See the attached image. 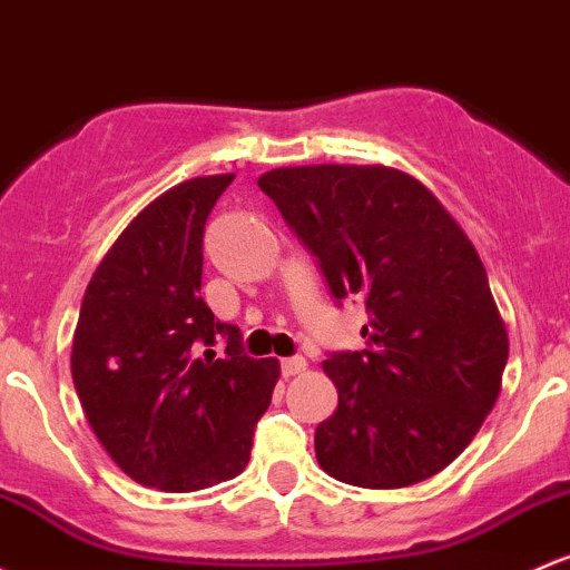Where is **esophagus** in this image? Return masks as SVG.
<instances>
[{
  "label": "esophagus",
  "mask_w": 570,
  "mask_h": 570,
  "mask_svg": "<svg viewBox=\"0 0 570 570\" xmlns=\"http://www.w3.org/2000/svg\"><path fill=\"white\" fill-rule=\"evenodd\" d=\"M305 367H308L305 356H284V360H281V373H284L286 379L297 376V373H303Z\"/></svg>",
  "instance_id": "esophagus-1"
}]
</instances>
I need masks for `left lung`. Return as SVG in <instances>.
Returning a JSON list of instances; mask_svg holds the SVG:
<instances>
[{"instance_id": "left-lung-1", "label": "left lung", "mask_w": 570, "mask_h": 570, "mask_svg": "<svg viewBox=\"0 0 570 570\" xmlns=\"http://www.w3.org/2000/svg\"><path fill=\"white\" fill-rule=\"evenodd\" d=\"M330 292L365 303L362 352H330L337 411L316 428L330 476L397 490L435 476L490 414L509 335L476 248L428 186L381 165L259 178Z\"/></svg>"}]
</instances>
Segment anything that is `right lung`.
<instances>
[{"label":"right lung","instance_id":"1","mask_svg":"<svg viewBox=\"0 0 570 570\" xmlns=\"http://www.w3.org/2000/svg\"><path fill=\"white\" fill-rule=\"evenodd\" d=\"M233 178L154 199L99 262L75 327L72 381L91 430L129 479L165 492L246 468L281 371L243 352L240 330L199 297L205 224Z\"/></svg>","mask_w":570,"mask_h":570}]
</instances>
